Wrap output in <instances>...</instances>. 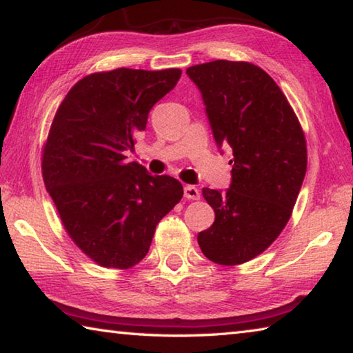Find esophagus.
Listing matches in <instances>:
<instances>
[{"mask_svg":"<svg viewBox=\"0 0 353 353\" xmlns=\"http://www.w3.org/2000/svg\"><path fill=\"white\" fill-rule=\"evenodd\" d=\"M183 194H185V198H187V199H193V201L201 198L199 190H198V187H194V185H185Z\"/></svg>","mask_w":353,"mask_h":353,"instance_id":"esophagus-1","label":"esophagus"}]
</instances>
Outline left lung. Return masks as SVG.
<instances>
[{
  "label": "left lung",
  "instance_id": "left-lung-1",
  "mask_svg": "<svg viewBox=\"0 0 353 353\" xmlns=\"http://www.w3.org/2000/svg\"><path fill=\"white\" fill-rule=\"evenodd\" d=\"M187 74L202 94L218 148L232 151L230 187L202 188L214 223L198 243L208 260L241 265L288 223L307 172L305 135L283 92L256 65L213 61Z\"/></svg>",
  "mask_w": 353,
  "mask_h": 353
}]
</instances>
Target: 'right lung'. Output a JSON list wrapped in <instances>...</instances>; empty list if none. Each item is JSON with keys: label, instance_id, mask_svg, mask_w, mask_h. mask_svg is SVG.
<instances>
[{"label": "right lung", "instance_id": "1", "mask_svg": "<svg viewBox=\"0 0 353 353\" xmlns=\"http://www.w3.org/2000/svg\"><path fill=\"white\" fill-rule=\"evenodd\" d=\"M177 68L93 73L67 93L52 119L41 171L63 227L104 268L129 270L155 227L183 196L182 183L128 163L154 104L176 87Z\"/></svg>", "mask_w": 353, "mask_h": 353}]
</instances>
